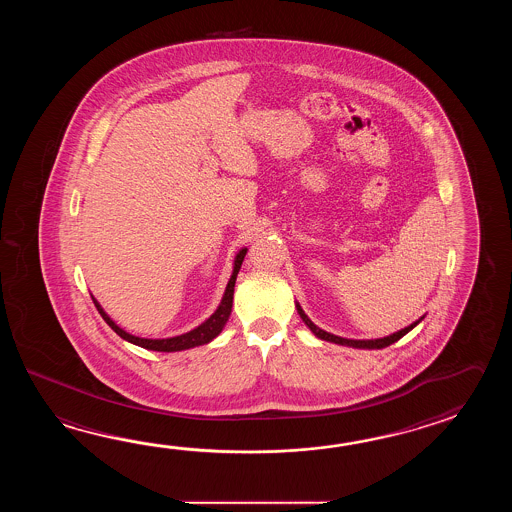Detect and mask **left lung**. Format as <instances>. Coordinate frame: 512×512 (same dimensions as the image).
<instances>
[{"mask_svg": "<svg viewBox=\"0 0 512 512\" xmlns=\"http://www.w3.org/2000/svg\"><path fill=\"white\" fill-rule=\"evenodd\" d=\"M296 309H298V315L300 318L304 320L305 326L309 327L313 333H315L316 337L322 338V340H327V342H333V344H340V346H349V348H359V349H382L386 348V346H390L393 342H397L399 338H403L408 331H412L421 320H423V316L414 322V324H410L408 327H404L401 331H397V333H393L390 337L384 338H375V340H351V338H342L337 337V335H331V333H327L324 329H320V327L315 326L311 320H309V316L305 315L304 309L300 307V304H296Z\"/></svg>", "mask_w": 512, "mask_h": 512, "instance_id": "obj_1", "label": "left lung"}]
</instances>
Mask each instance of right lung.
Segmentation results:
<instances>
[{"label": "right lung", "mask_w": 512, "mask_h": 512, "mask_svg": "<svg viewBox=\"0 0 512 512\" xmlns=\"http://www.w3.org/2000/svg\"><path fill=\"white\" fill-rule=\"evenodd\" d=\"M245 254H247V249H241V251L236 254V258H234V271H232V276H230L229 283H227L225 294H223V298H221V304H219L218 309L214 311V315L207 318L201 326H197L196 329L188 331L185 335H179V337L141 338L135 337V335H130L128 331H124L122 327L117 326V324L109 318L108 313L102 309V305L98 304L97 298H95L93 294H91V298H93V304L97 307V311L100 313V316L106 320V324H108V326L111 327V329H113L120 338L128 340V342L135 344V346H141V348L144 349H152V351H166V353L196 348V346L208 344L210 340H214V338L218 337L219 333L223 331L225 324H227L230 311H232L234 285H236V278H238V272H240L241 263H243Z\"/></svg>", "instance_id": "right-lung-1"}]
</instances>
